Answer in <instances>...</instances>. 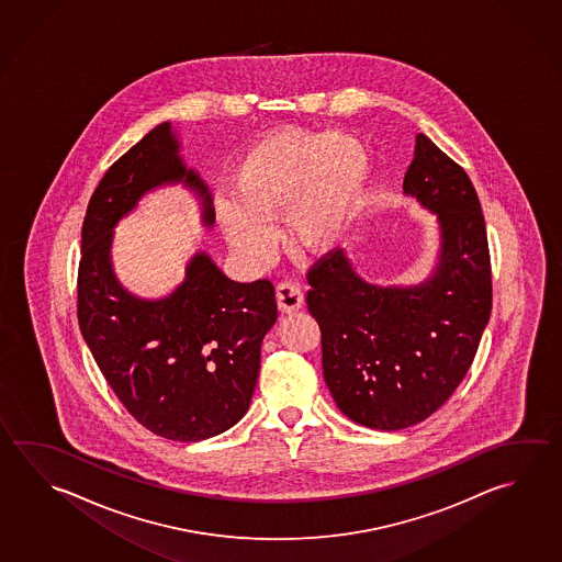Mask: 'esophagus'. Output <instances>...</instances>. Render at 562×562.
I'll return each mask as SVG.
<instances>
[{
  "label": "esophagus",
  "mask_w": 562,
  "mask_h": 562,
  "mask_svg": "<svg viewBox=\"0 0 562 562\" xmlns=\"http://www.w3.org/2000/svg\"><path fill=\"white\" fill-rule=\"evenodd\" d=\"M303 293L299 286L293 283H281L277 286V306L283 313H295L303 306Z\"/></svg>",
  "instance_id": "34e87169"
}]
</instances>
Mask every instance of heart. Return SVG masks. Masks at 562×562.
I'll list each match as a JSON object with an SVG mask.
<instances>
[{
    "label": "heart",
    "instance_id": "heart-1",
    "mask_svg": "<svg viewBox=\"0 0 562 562\" xmlns=\"http://www.w3.org/2000/svg\"><path fill=\"white\" fill-rule=\"evenodd\" d=\"M370 178L367 146L340 133L281 131L254 144L234 173L235 200L217 205L225 237L239 256L266 261L276 222L289 212L306 249L337 244L357 214Z\"/></svg>",
    "mask_w": 562,
    "mask_h": 562
}]
</instances>
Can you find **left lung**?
Wrapping results in <instances>:
<instances>
[{"label": "left lung", "mask_w": 562, "mask_h": 562, "mask_svg": "<svg viewBox=\"0 0 562 562\" xmlns=\"http://www.w3.org/2000/svg\"><path fill=\"white\" fill-rule=\"evenodd\" d=\"M404 192L438 215V266L424 283H367L345 249L328 251L306 276V305L321 327L333 398L352 422L386 431L424 422L456 392L493 299L477 192L426 134L416 136Z\"/></svg>", "instance_id": "left-lung-1"}]
</instances>
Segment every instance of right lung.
Masks as SVG:
<instances>
[{
	"instance_id": "1",
	"label": "right lung",
	"mask_w": 562,
	"mask_h": 562,
	"mask_svg": "<svg viewBox=\"0 0 562 562\" xmlns=\"http://www.w3.org/2000/svg\"><path fill=\"white\" fill-rule=\"evenodd\" d=\"M170 123L154 126L102 176L82 222L77 317L102 376L144 428L176 441L214 438L244 418L259 376L261 342L276 325V286L237 283L198 251L184 281L140 299L114 276V227L144 194L182 184L215 222L204 180L186 168Z\"/></svg>"
}]
</instances>
